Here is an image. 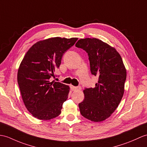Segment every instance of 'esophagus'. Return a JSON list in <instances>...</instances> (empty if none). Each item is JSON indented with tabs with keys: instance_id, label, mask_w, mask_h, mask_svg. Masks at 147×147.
Masks as SVG:
<instances>
[{
	"instance_id": "1",
	"label": "esophagus",
	"mask_w": 147,
	"mask_h": 147,
	"mask_svg": "<svg viewBox=\"0 0 147 147\" xmlns=\"http://www.w3.org/2000/svg\"><path fill=\"white\" fill-rule=\"evenodd\" d=\"M71 89L73 91H78L81 90L80 86H71Z\"/></svg>"
}]
</instances>
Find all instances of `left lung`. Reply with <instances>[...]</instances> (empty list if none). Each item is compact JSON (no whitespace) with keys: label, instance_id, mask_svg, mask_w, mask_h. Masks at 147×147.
Segmentation results:
<instances>
[{"label":"left lung","instance_id":"1","mask_svg":"<svg viewBox=\"0 0 147 147\" xmlns=\"http://www.w3.org/2000/svg\"><path fill=\"white\" fill-rule=\"evenodd\" d=\"M75 46L88 53L91 73L98 76L94 88L83 90L80 113L92 121H104L115 111L124 94L127 71L121 57L114 47L96 38L81 39Z\"/></svg>","mask_w":147,"mask_h":147}]
</instances>
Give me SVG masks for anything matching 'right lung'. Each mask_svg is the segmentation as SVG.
<instances>
[{
    "label": "right lung",
    "mask_w": 147,
    "mask_h": 147,
    "mask_svg": "<svg viewBox=\"0 0 147 147\" xmlns=\"http://www.w3.org/2000/svg\"><path fill=\"white\" fill-rule=\"evenodd\" d=\"M78 38L59 37L40 40L30 47L20 63L18 83L27 110L42 120L57 117L68 97L69 87L59 82H51L59 67L64 53Z\"/></svg>",
    "instance_id": "obj_1"
}]
</instances>
